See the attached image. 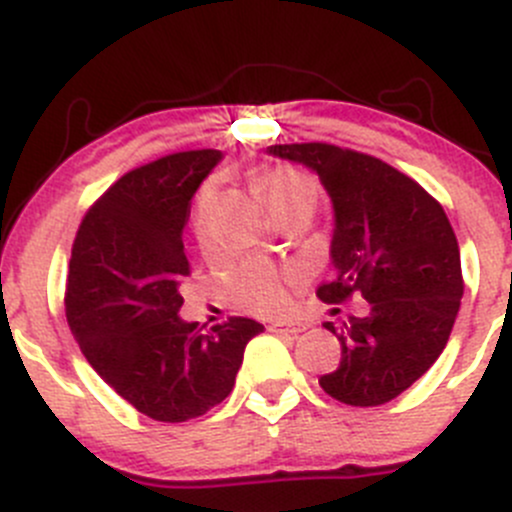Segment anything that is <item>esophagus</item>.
<instances>
[{"instance_id":"obj_1","label":"esophagus","mask_w":512,"mask_h":512,"mask_svg":"<svg viewBox=\"0 0 512 512\" xmlns=\"http://www.w3.org/2000/svg\"><path fill=\"white\" fill-rule=\"evenodd\" d=\"M304 324H287V322H275V324H270V332H275V334H299V332H304Z\"/></svg>"}]
</instances>
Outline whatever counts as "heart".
Listing matches in <instances>:
<instances>
[{
  "label": "heart",
  "mask_w": 512,
  "mask_h": 512,
  "mask_svg": "<svg viewBox=\"0 0 512 512\" xmlns=\"http://www.w3.org/2000/svg\"><path fill=\"white\" fill-rule=\"evenodd\" d=\"M252 183L265 198L275 218L289 210H314L317 185L292 165H265L252 173ZM193 237L203 257H215V190L200 188L193 205ZM302 280V270L294 265H275L270 260H247L227 280L232 304L257 317H280L289 307V287Z\"/></svg>",
  "instance_id": "1"
}]
</instances>
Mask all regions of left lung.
Segmentation results:
<instances>
[{"label": "left lung", "instance_id": "left-lung-1", "mask_svg": "<svg viewBox=\"0 0 512 512\" xmlns=\"http://www.w3.org/2000/svg\"><path fill=\"white\" fill-rule=\"evenodd\" d=\"M317 170L334 203L337 275L317 289L327 304L361 294L366 317L334 327L342 361L319 379L332 399L381 406L421 379L446 349L463 297L461 252L446 210L414 178L369 153L332 143L270 146Z\"/></svg>", "mask_w": 512, "mask_h": 512}]
</instances>
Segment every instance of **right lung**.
Returning <instances> with one entry per match:
<instances>
[{
	"label": "right lung",
	"mask_w": 512,
	"mask_h": 512,
	"mask_svg": "<svg viewBox=\"0 0 512 512\" xmlns=\"http://www.w3.org/2000/svg\"><path fill=\"white\" fill-rule=\"evenodd\" d=\"M220 151L170 153L128 170L89 208L74 237L66 322L96 374L141 414L190 421L235 386L247 342L262 324L230 317L203 334L183 322L190 275L183 227L190 200Z\"/></svg>",
	"instance_id": "1"
}]
</instances>
